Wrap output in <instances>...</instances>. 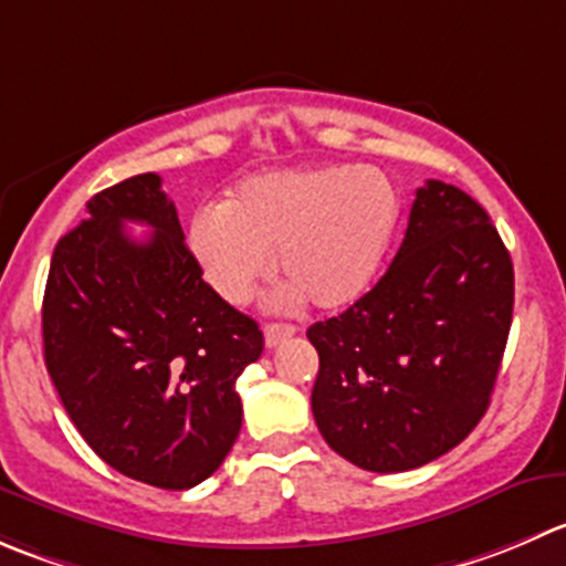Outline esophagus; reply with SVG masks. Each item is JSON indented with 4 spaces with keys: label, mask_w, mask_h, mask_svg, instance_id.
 <instances>
[{
    "label": "esophagus",
    "mask_w": 566,
    "mask_h": 566,
    "mask_svg": "<svg viewBox=\"0 0 566 566\" xmlns=\"http://www.w3.org/2000/svg\"><path fill=\"white\" fill-rule=\"evenodd\" d=\"M295 334L293 323H268L265 326V345L268 348H276L284 339H290Z\"/></svg>",
    "instance_id": "obj_1"
}]
</instances>
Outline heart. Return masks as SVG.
<instances>
[{
  "label": "heart",
  "instance_id": "b5f03b06",
  "mask_svg": "<svg viewBox=\"0 0 566 566\" xmlns=\"http://www.w3.org/2000/svg\"><path fill=\"white\" fill-rule=\"evenodd\" d=\"M400 218V193L378 168L328 166L265 174L240 185L223 210L190 223V249L229 304L279 273L317 310L354 304L376 279Z\"/></svg>",
  "mask_w": 566,
  "mask_h": 566
}]
</instances>
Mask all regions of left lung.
<instances>
[{
	"mask_svg": "<svg viewBox=\"0 0 566 566\" xmlns=\"http://www.w3.org/2000/svg\"><path fill=\"white\" fill-rule=\"evenodd\" d=\"M512 310V256L486 210L429 179L376 287L306 332L321 359L312 415L328 448L370 473L457 448L490 406Z\"/></svg>",
	"mask_w": 566,
	"mask_h": 566,
	"instance_id": "1",
	"label": "left lung"
}]
</instances>
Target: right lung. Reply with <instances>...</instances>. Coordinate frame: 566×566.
I'll return each mask as SVG.
<instances>
[{
    "label": "right lung",
    "instance_id": "obj_1",
    "mask_svg": "<svg viewBox=\"0 0 566 566\" xmlns=\"http://www.w3.org/2000/svg\"><path fill=\"white\" fill-rule=\"evenodd\" d=\"M146 222L135 241L123 223ZM157 174L87 201L54 245L43 293V359L87 446L126 479L190 490L232 451L238 376L260 359V326L201 279Z\"/></svg>",
    "mask_w": 566,
    "mask_h": 566
}]
</instances>
